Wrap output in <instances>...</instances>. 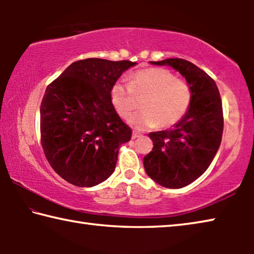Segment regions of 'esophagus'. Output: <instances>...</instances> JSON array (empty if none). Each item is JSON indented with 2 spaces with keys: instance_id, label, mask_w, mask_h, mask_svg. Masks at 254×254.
Returning <instances> with one entry per match:
<instances>
[{
  "instance_id": "obj_1",
  "label": "esophagus",
  "mask_w": 254,
  "mask_h": 254,
  "mask_svg": "<svg viewBox=\"0 0 254 254\" xmlns=\"http://www.w3.org/2000/svg\"><path fill=\"white\" fill-rule=\"evenodd\" d=\"M140 136H142V134H141V133H139V132H133L132 133V139H136V137H140Z\"/></svg>"
}]
</instances>
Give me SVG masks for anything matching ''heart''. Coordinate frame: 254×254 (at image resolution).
<instances>
[{
	"label": "heart",
	"instance_id": "heart-1",
	"mask_svg": "<svg viewBox=\"0 0 254 254\" xmlns=\"http://www.w3.org/2000/svg\"><path fill=\"white\" fill-rule=\"evenodd\" d=\"M145 97L144 111L128 119L137 130L175 126L187 113L192 100V89L186 80L176 78L163 68H145L136 71L130 83L120 80L111 89V101L122 118L127 119L135 110L136 98Z\"/></svg>",
	"mask_w": 254,
	"mask_h": 254
}]
</instances>
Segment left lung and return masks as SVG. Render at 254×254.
<instances>
[{"label":"left lung","instance_id":"left-lung-1","mask_svg":"<svg viewBox=\"0 0 254 254\" xmlns=\"http://www.w3.org/2000/svg\"><path fill=\"white\" fill-rule=\"evenodd\" d=\"M178 70L191 86L192 100L173 128L151 132L152 151L143 158L145 173L167 188L187 186L203 175L220 148L224 118L220 92L212 77L180 58L151 62Z\"/></svg>","mask_w":254,"mask_h":254}]
</instances>
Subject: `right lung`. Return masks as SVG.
<instances>
[{
	"label": "right lung",
	"instance_id": "right-lung-1",
	"mask_svg": "<svg viewBox=\"0 0 254 254\" xmlns=\"http://www.w3.org/2000/svg\"><path fill=\"white\" fill-rule=\"evenodd\" d=\"M130 60L87 58L72 63L47 86L40 106L41 144L60 177L93 187L113 174L120 145L132 130L119 117L111 89Z\"/></svg>",
	"mask_w": 254,
	"mask_h": 254
}]
</instances>
